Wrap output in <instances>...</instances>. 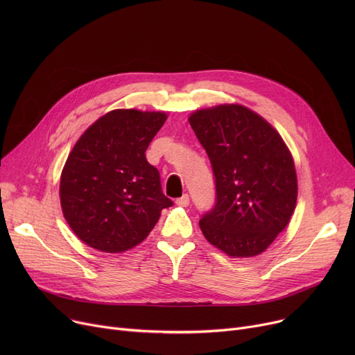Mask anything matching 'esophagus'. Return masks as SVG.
I'll use <instances>...</instances> for the list:
<instances>
[{
  "mask_svg": "<svg viewBox=\"0 0 355 355\" xmlns=\"http://www.w3.org/2000/svg\"><path fill=\"white\" fill-rule=\"evenodd\" d=\"M175 204H177V206H180V207H187L189 204H190V197H189V194H184V196H181L180 198H177V200H175Z\"/></svg>",
  "mask_w": 355,
  "mask_h": 355,
  "instance_id": "34e87169",
  "label": "esophagus"
}]
</instances>
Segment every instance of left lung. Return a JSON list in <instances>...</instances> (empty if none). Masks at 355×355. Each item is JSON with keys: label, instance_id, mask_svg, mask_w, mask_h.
Instances as JSON below:
<instances>
[{"label": "left lung", "instance_id": "8db88e82", "mask_svg": "<svg viewBox=\"0 0 355 355\" xmlns=\"http://www.w3.org/2000/svg\"><path fill=\"white\" fill-rule=\"evenodd\" d=\"M211 162L216 204L200 220L210 243L232 257L265 252L291 220L297 180L276 129L241 105L200 109L189 118Z\"/></svg>", "mask_w": 355, "mask_h": 355}]
</instances>
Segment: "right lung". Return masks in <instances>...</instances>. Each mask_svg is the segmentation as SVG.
I'll list each match as a JSON object with an SVG mask.
<instances>
[{"mask_svg":"<svg viewBox=\"0 0 355 355\" xmlns=\"http://www.w3.org/2000/svg\"><path fill=\"white\" fill-rule=\"evenodd\" d=\"M166 115L116 109L90 125L64 164L60 202L70 229L87 246L121 253L139 245L173 201L145 151Z\"/></svg>","mask_w":355,"mask_h":355,"instance_id":"add662e5","label":"right lung"}]
</instances>
